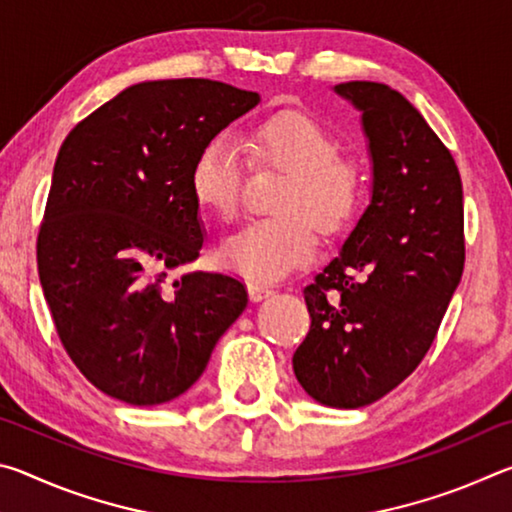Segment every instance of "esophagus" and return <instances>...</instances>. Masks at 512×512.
Segmentation results:
<instances>
[{"label":"esophagus","instance_id":"1","mask_svg":"<svg viewBox=\"0 0 512 512\" xmlns=\"http://www.w3.org/2000/svg\"><path fill=\"white\" fill-rule=\"evenodd\" d=\"M271 293H273V289L266 287V284H259V282H250L248 284V296H250V300H253V302L264 300V298L271 296Z\"/></svg>","mask_w":512,"mask_h":512}]
</instances>
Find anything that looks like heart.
<instances>
[{
  "instance_id": "heart-1",
  "label": "heart",
  "mask_w": 512,
  "mask_h": 512,
  "mask_svg": "<svg viewBox=\"0 0 512 512\" xmlns=\"http://www.w3.org/2000/svg\"><path fill=\"white\" fill-rule=\"evenodd\" d=\"M246 149L259 164L282 169L289 180L277 196L280 216L257 219L230 235L221 246L223 264L257 282H277L314 259L320 230H343L366 196L361 162L339 153L334 133L302 110H277L255 121ZM244 162L230 137L205 144L192 169L194 198L230 221L239 214Z\"/></svg>"
}]
</instances>
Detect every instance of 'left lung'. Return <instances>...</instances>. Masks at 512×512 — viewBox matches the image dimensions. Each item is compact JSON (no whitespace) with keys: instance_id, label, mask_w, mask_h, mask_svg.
<instances>
[{"instance_id":"left-lung-1","label":"left lung","mask_w":512,"mask_h":512,"mask_svg":"<svg viewBox=\"0 0 512 512\" xmlns=\"http://www.w3.org/2000/svg\"><path fill=\"white\" fill-rule=\"evenodd\" d=\"M361 112L372 196L341 255L305 287L293 372L316 402L359 409L418 368L461 282L463 185L447 146L384 83L334 85Z\"/></svg>"}]
</instances>
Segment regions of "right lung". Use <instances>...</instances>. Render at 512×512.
Wrapping results in <instances>:
<instances>
[{
    "label": "right lung",
    "mask_w": 512,
    "mask_h": 512,
    "mask_svg": "<svg viewBox=\"0 0 512 512\" xmlns=\"http://www.w3.org/2000/svg\"><path fill=\"white\" fill-rule=\"evenodd\" d=\"M257 92L210 79L119 92L60 146L38 235V273L60 343L115 400L155 406L196 384L246 287L194 271L205 244L192 169Z\"/></svg>",
    "instance_id": "right-lung-1"
}]
</instances>
